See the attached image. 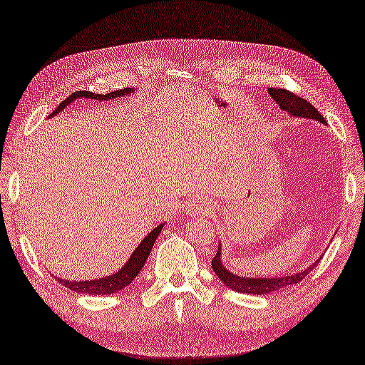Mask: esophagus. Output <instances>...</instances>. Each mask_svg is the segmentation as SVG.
Segmentation results:
<instances>
[{
  "mask_svg": "<svg viewBox=\"0 0 365 365\" xmlns=\"http://www.w3.org/2000/svg\"><path fill=\"white\" fill-rule=\"evenodd\" d=\"M213 204L207 199H194L186 208V215L189 217H207L213 212Z\"/></svg>",
  "mask_w": 365,
  "mask_h": 365,
  "instance_id": "esophagus-1",
  "label": "esophagus"
}]
</instances>
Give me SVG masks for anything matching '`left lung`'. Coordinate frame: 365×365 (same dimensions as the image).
<instances>
[{
    "label": "left lung",
    "instance_id": "8db88e82",
    "mask_svg": "<svg viewBox=\"0 0 365 365\" xmlns=\"http://www.w3.org/2000/svg\"><path fill=\"white\" fill-rule=\"evenodd\" d=\"M268 93L272 95V98L277 101L279 105V108L288 111L291 116H299V118H310V119H317L320 123H325V118L320 115L315 106L309 103L307 100L301 98L299 95L292 93L286 88H268ZM220 247L215 254L213 260H212V268L213 272L217 273V277L222 279V282L231 288L232 291L237 292H246V294H268V292L273 291H279L282 288H286V286L296 284L302 282L304 278L307 277V273L312 270V268L317 265V262H314L307 270L299 272L296 274H291V277H282V278H241L237 274H232L231 272L226 270L222 264V259H220Z\"/></svg>",
    "mask_w": 365,
    "mask_h": 365
}]
</instances>
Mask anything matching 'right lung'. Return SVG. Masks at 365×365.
Wrapping results in <instances>:
<instances>
[{
	"label": "right lung",
	"instance_id": "1",
	"mask_svg": "<svg viewBox=\"0 0 365 365\" xmlns=\"http://www.w3.org/2000/svg\"><path fill=\"white\" fill-rule=\"evenodd\" d=\"M130 92H133L130 88H124V91H116V92H111L106 95H100V93H93L88 91H77L74 93H71L68 98H64V101H61V103L58 105V108H55V111L51 113V116L56 115V113H59V111H63V108H66V105H69L71 101H74L76 98L110 100L115 97H121V95H128ZM161 228H163V225H158L157 228L150 232V235H147L145 237H143V241L139 244V247H137L134 250V254L130 255L128 264L124 265L121 270L116 272L115 274H111V277H105L100 279H91V282H69V279L58 278V283H61L64 288H69L76 292H83V294H92V296L113 294V292L124 289L129 283H133V279L142 270V267H143V264H145L147 257H148V254H150L153 242L157 241Z\"/></svg>",
	"mask_w": 365,
	"mask_h": 365
}]
</instances>
